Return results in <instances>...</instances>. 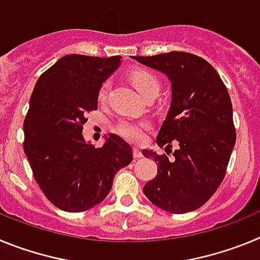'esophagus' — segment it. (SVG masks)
Listing matches in <instances>:
<instances>
[{"label": "esophagus", "instance_id": "34e87169", "mask_svg": "<svg viewBox=\"0 0 260 260\" xmlns=\"http://www.w3.org/2000/svg\"><path fill=\"white\" fill-rule=\"evenodd\" d=\"M133 155H134V157L135 158H141L142 156V151L139 150V148H134V150H133Z\"/></svg>", "mask_w": 260, "mask_h": 260}]
</instances>
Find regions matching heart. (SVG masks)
I'll use <instances>...</instances> for the list:
<instances>
[{"mask_svg": "<svg viewBox=\"0 0 260 260\" xmlns=\"http://www.w3.org/2000/svg\"><path fill=\"white\" fill-rule=\"evenodd\" d=\"M130 80L134 84L138 92L142 96H146L147 93L152 92V91H158V80L152 73L147 70H135L130 74ZM108 89H109V83L105 82L100 89H99V100H105L108 95ZM148 127L147 122H132V121H121L116 126V132L121 137L130 142H141L143 139V132Z\"/></svg>", "mask_w": 260, "mask_h": 260, "instance_id": "1", "label": "heart"}]
</instances>
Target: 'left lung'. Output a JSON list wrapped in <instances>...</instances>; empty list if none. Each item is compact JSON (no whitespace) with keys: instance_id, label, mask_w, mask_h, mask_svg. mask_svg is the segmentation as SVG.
Instances as JSON below:
<instances>
[{"instance_id":"8db88e82","label":"left lung","mask_w":260,"mask_h":260,"mask_svg":"<svg viewBox=\"0 0 260 260\" xmlns=\"http://www.w3.org/2000/svg\"><path fill=\"white\" fill-rule=\"evenodd\" d=\"M139 63L167 75L172 100L156 143L171 150L168 156L143 150L155 158L157 174L143 192L156 207L172 213L198 210L222 182L236 144L233 108L217 71L191 53L169 52L152 57L134 56Z\"/></svg>"}]
</instances>
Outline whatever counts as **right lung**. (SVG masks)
Masks as SVG:
<instances>
[{
	"mask_svg": "<svg viewBox=\"0 0 260 260\" xmlns=\"http://www.w3.org/2000/svg\"><path fill=\"white\" fill-rule=\"evenodd\" d=\"M121 56L68 54L38 79L24 119V153L36 182L57 208L83 212L102 203L117 172L133 161L130 144L109 134L100 148L84 141L86 113Z\"/></svg>",
	"mask_w": 260,
	"mask_h": 260,
	"instance_id": "obj_1",
	"label": "right lung"
}]
</instances>
